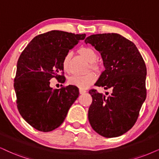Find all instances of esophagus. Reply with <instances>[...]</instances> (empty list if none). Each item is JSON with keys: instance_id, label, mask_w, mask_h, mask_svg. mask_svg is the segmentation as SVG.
<instances>
[{"instance_id": "esophagus-1", "label": "esophagus", "mask_w": 159, "mask_h": 159, "mask_svg": "<svg viewBox=\"0 0 159 159\" xmlns=\"http://www.w3.org/2000/svg\"><path fill=\"white\" fill-rule=\"evenodd\" d=\"M79 92H80V94H85L86 92V91L85 89H79Z\"/></svg>"}]
</instances>
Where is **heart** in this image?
Returning <instances> with one entry per match:
<instances>
[{
    "instance_id": "1",
    "label": "heart",
    "mask_w": 159,
    "mask_h": 159,
    "mask_svg": "<svg viewBox=\"0 0 159 159\" xmlns=\"http://www.w3.org/2000/svg\"><path fill=\"white\" fill-rule=\"evenodd\" d=\"M80 55L83 56L84 59L90 62V68L95 71H100V66L98 63L94 62L98 58V55L94 49L90 47H81L78 50ZM71 54L67 53L64 56L61 61V67L65 73H70V60ZM96 81V75L92 72L88 73L84 75H73L70 76L68 79V82L71 85L75 86L80 89H86L91 86Z\"/></svg>"
}]
</instances>
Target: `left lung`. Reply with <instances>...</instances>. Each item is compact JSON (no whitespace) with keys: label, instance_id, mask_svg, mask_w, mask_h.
I'll return each mask as SVG.
<instances>
[{"label":"left lung","instance_id":"1","mask_svg":"<svg viewBox=\"0 0 159 159\" xmlns=\"http://www.w3.org/2000/svg\"><path fill=\"white\" fill-rule=\"evenodd\" d=\"M85 43L100 52L106 68L94 85L111 89L108 96L89 90V123L106 138L121 136L136 123L145 100V63L134 43L118 34H93Z\"/></svg>","mask_w":159,"mask_h":159}]
</instances>
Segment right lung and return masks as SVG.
<instances>
[{
    "instance_id": "1",
    "label": "right lung",
    "mask_w": 159,
    "mask_h": 159,
    "mask_svg": "<svg viewBox=\"0 0 159 159\" xmlns=\"http://www.w3.org/2000/svg\"><path fill=\"white\" fill-rule=\"evenodd\" d=\"M85 37V34L48 31L34 38L20 56L14 82L16 103L22 117L35 129L49 132L59 127L78 98L75 86L53 89L49 81H65L62 59Z\"/></svg>"
}]
</instances>
